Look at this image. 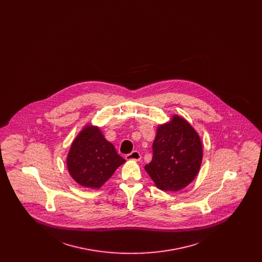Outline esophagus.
I'll use <instances>...</instances> for the list:
<instances>
[{
  "label": "esophagus",
  "instance_id": "esophagus-1",
  "mask_svg": "<svg viewBox=\"0 0 262 262\" xmlns=\"http://www.w3.org/2000/svg\"><path fill=\"white\" fill-rule=\"evenodd\" d=\"M140 158H141L140 153L137 151V150H135L132 153L125 155V159L126 160H137V161H138V160H140Z\"/></svg>",
  "mask_w": 262,
  "mask_h": 262
}]
</instances>
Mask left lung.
Masks as SVG:
<instances>
[{
	"instance_id": "left-lung-1",
	"label": "left lung",
	"mask_w": 262,
	"mask_h": 262,
	"mask_svg": "<svg viewBox=\"0 0 262 262\" xmlns=\"http://www.w3.org/2000/svg\"><path fill=\"white\" fill-rule=\"evenodd\" d=\"M153 156L144 169L162 190L178 191L193 181L202 160L200 137L181 117L157 129L152 145Z\"/></svg>"
}]
</instances>
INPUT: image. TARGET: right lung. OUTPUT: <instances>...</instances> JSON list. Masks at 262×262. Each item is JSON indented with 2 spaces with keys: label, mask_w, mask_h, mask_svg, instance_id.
<instances>
[{
  "label": "right lung",
  "mask_w": 262,
  "mask_h": 262,
  "mask_svg": "<svg viewBox=\"0 0 262 262\" xmlns=\"http://www.w3.org/2000/svg\"><path fill=\"white\" fill-rule=\"evenodd\" d=\"M125 161L98 127L88 126L73 142L67 164L76 183L82 187L98 188Z\"/></svg>",
  "instance_id": "1"
}]
</instances>
